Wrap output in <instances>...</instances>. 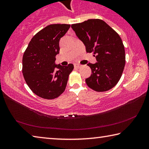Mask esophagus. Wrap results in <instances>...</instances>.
<instances>
[{"instance_id": "obj_1", "label": "esophagus", "mask_w": 149, "mask_h": 149, "mask_svg": "<svg viewBox=\"0 0 149 149\" xmlns=\"http://www.w3.org/2000/svg\"><path fill=\"white\" fill-rule=\"evenodd\" d=\"M74 67L75 68H79L81 67V65L79 64H75Z\"/></svg>"}]
</instances>
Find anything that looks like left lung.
Instances as JSON below:
<instances>
[{
	"label": "left lung",
	"mask_w": 149,
	"mask_h": 149,
	"mask_svg": "<svg viewBox=\"0 0 149 149\" xmlns=\"http://www.w3.org/2000/svg\"><path fill=\"white\" fill-rule=\"evenodd\" d=\"M72 28L84 42L86 51L93 52L97 61L87 64L91 75L85 79L87 85L98 92L111 89L119 81L125 64V49L120 35L99 19L72 24Z\"/></svg>",
	"instance_id": "left-lung-1"
}]
</instances>
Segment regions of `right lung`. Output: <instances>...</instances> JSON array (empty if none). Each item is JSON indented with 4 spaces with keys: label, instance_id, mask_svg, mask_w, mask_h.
<instances>
[{
    "label": "right lung",
    "instance_id": "obj_1",
    "mask_svg": "<svg viewBox=\"0 0 149 149\" xmlns=\"http://www.w3.org/2000/svg\"><path fill=\"white\" fill-rule=\"evenodd\" d=\"M70 27L68 24H51L35 34L25 51L22 72L33 92L45 99H53L64 91L74 65L56 64L59 41ZM56 69H58L57 70Z\"/></svg>",
    "mask_w": 149,
    "mask_h": 149
}]
</instances>
